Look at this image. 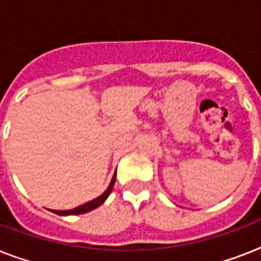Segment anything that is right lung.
I'll list each match as a JSON object with an SVG mask.
<instances>
[{"mask_svg": "<svg viewBox=\"0 0 261 261\" xmlns=\"http://www.w3.org/2000/svg\"><path fill=\"white\" fill-rule=\"evenodd\" d=\"M115 178H116V173L114 174V177H112V180H111V184L110 187L107 188L106 191H104V194H101L98 198L93 199V200H90V202L85 203V204H83V206H79L75 207V208H73V210H66V211H55V214H59V215H75V214H84V213H88V211L90 210H94L96 207L101 206L102 203L106 202V199L108 198V195L111 194V191H112V188H114V184H115Z\"/></svg>", "mask_w": 261, "mask_h": 261, "instance_id": "1", "label": "right lung"}]
</instances>
